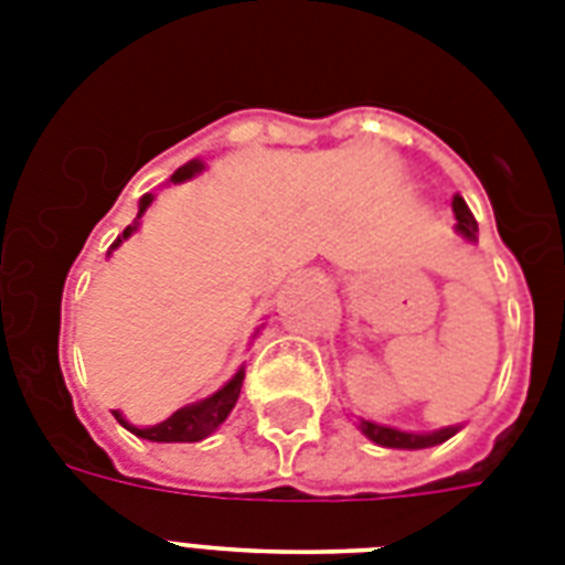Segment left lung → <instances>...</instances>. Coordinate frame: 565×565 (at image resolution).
Masks as SVG:
<instances>
[{
  "label": "left lung",
  "mask_w": 565,
  "mask_h": 565,
  "mask_svg": "<svg viewBox=\"0 0 565 565\" xmlns=\"http://www.w3.org/2000/svg\"><path fill=\"white\" fill-rule=\"evenodd\" d=\"M451 207H455L457 231H460L463 237L475 239V234H478V222H475L469 204H466L460 195H455ZM361 430L372 439V443L386 448H428V446H437V443H446L448 437H455L457 434V428H443V430H434V434H407V430L384 428V425H375V422H361Z\"/></svg>",
  "instance_id": "obj_1"
}]
</instances>
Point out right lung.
I'll list each match as a JSON object with an SVG mask.
<instances>
[{
    "mask_svg": "<svg viewBox=\"0 0 565 565\" xmlns=\"http://www.w3.org/2000/svg\"><path fill=\"white\" fill-rule=\"evenodd\" d=\"M199 170H202V163L190 161L188 167H181V170L172 175V181L190 179V175ZM149 204H152V195L146 193L143 199H140V213H143ZM140 213H137V216H140ZM135 228L137 225H128V228L122 231L117 239H114V246L110 248H117L122 239L131 237V231ZM243 377H246V372L239 370L237 375L231 377L228 384L222 386L220 393H213L211 398H204V402H199V404H190V407H181V411L172 413L170 419L161 422V425H154V428H135V425H128V422L122 419L117 411H114V416H117V422L122 425V428H128L131 434H137V437L152 439V443H199V439H204L207 434H213V430L220 428L222 422H225V416L231 413V407L237 404Z\"/></svg>",
    "mask_w": 565,
    "mask_h": 565,
    "instance_id": "1",
    "label": "right lung"
}]
</instances>
